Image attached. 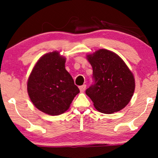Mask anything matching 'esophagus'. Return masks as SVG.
I'll use <instances>...</instances> for the list:
<instances>
[{
	"mask_svg": "<svg viewBox=\"0 0 158 158\" xmlns=\"http://www.w3.org/2000/svg\"><path fill=\"white\" fill-rule=\"evenodd\" d=\"M85 87H86V85H85V84L83 85H81V86H79V89H80V91H81V92H83V91H85Z\"/></svg>",
	"mask_w": 158,
	"mask_h": 158,
	"instance_id": "34e87169",
	"label": "esophagus"
}]
</instances>
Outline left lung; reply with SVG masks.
Listing matches in <instances>:
<instances>
[{"label": "left lung", "instance_id": "obj_1", "mask_svg": "<svg viewBox=\"0 0 158 158\" xmlns=\"http://www.w3.org/2000/svg\"><path fill=\"white\" fill-rule=\"evenodd\" d=\"M93 69L94 83L85 94L97 110L104 114L119 111L130 102L135 90V79L123 60L106 49L87 55Z\"/></svg>", "mask_w": 158, "mask_h": 158}]
</instances>
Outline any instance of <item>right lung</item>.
I'll use <instances>...</instances> for the list:
<instances>
[{"label":"right lung","mask_w":158,"mask_h":158,"mask_svg":"<svg viewBox=\"0 0 158 158\" xmlns=\"http://www.w3.org/2000/svg\"><path fill=\"white\" fill-rule=\"evenodd\" d=\"M65 62L66 58L58 52H48L39 59L29 76V97L35 107L44 114H63L80 92L65 69Z\"/></svg>","instance_id":"right-lung-1"}]
</instances>
